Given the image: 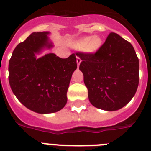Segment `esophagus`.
I'll return each mask as SVG.
<instances>
[{"instance_id":"obj_1","label":"esophagus","mask_w":151,"mask_h":151,"mask_svg":"<svg viewBox=\"0 0 151 151\" xmlns=\"http://www.w3.org/2000/svg\"><path fill=\"white\" fill-rule=\"evenodd\" d=\"M81 62V58L79 56H77V63H78V66H79V65H80Z\"/></svg>"}]
</instances>
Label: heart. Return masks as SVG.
<instances>
[{"mask_svg": "<svg viewBox=\"0 0 151 151\" xmlns=\"http://www.w3.org/2000/svg\"><path fill=\"white\" fill-rule=\"evenodd\" d=\"M100 45L101 40L98 37H85L79 39L74 43L75 48H85V50L89 52H96Z\"/></svg>", "mask_w": 151, "mask_h": 151, "instance_id": "obj_1", "label": "heart"}]
</instances>
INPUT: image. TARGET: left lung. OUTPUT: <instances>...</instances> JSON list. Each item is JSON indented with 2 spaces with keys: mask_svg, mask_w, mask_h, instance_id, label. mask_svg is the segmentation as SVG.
I'll list each match as a JSON object with an SVG mask.
<instances>
[{
  "mask_svg": "<svg viewBox=\"0 0 151 151\" xmlns=\"http://www.w3.org/2000/svg\"><path fill=\"white\" fill-rule=\"evenodd\" d=\"M79 69L95 107L114 111L135 96L139 85V59L133 46L117 34L110 33L96 53L77 52Z\"/></svg>",
  "mask_w": 151,
  "mask_h": 151,
  "instance_id": "8db88e82",
  "label": "left lung"
}]
</instances>
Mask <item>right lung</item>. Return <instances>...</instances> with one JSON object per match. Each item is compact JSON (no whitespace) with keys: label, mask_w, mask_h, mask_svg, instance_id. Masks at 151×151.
Returning <instances> with one entry per match:
<instances>
[{"label":"right lung","mask_w":151,"mask_h":151,"mask_svg":"<svg viewBox=\"0 0 151 151\" xmlns=\"http://www.w3.org/2000/svg\"><path fill=\"white\" fill-rule=\"evenodd\" d=\"M48 32H34L14 49L8 64V80L16 98L38 114L59 111L67 102L66 92L77 59L73 53L62 59L54 53L37 59L45 48H52Z\"/></svg>","instance_id":"add662e5"}]
</instances>
